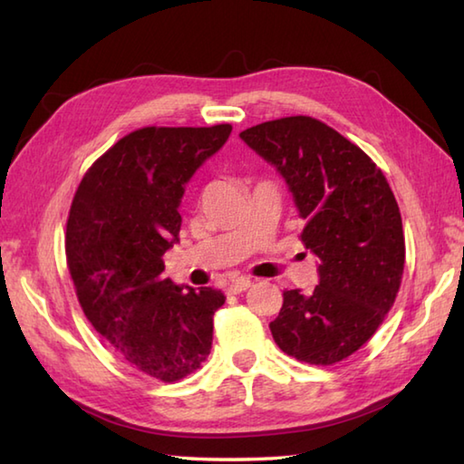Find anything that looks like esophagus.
I'll use <instances>...</instances> for the list:
<instances>
[{"mask_svg":"<svg viewBox=\"0 0 464 464\" xmlns=\"http://www.w3.org/2000/svg\"><path fill=\"white\" fill-rule=\"evenodd\" d=\"M251 285H253V281H251V279H247V277H239V279H235V281H231V283H229V287H227V293L237 295V293L247 291V289L251 287Z\"/></svg>","mask_w":464,"mask_h":464,"instance_id":"obj_1","label":"esophagus"}]
</instances>
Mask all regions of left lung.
Instances as JSON below:
<instances>
[{"mask_svg": "<svg viewBox=\"0 0 464 464\" xmlns=\"http://www.w3.org/2000/svg\"><path fill=\"white\" fill-rule=\"evenodd\" d=\"M287 183L319 259L313 293H283L269 329L279 349L311 364L359 351L395 303L405 269L401 211L382 171L313 117H283L239 133Z\"/></svg>", "mask_w": 464, "mask_h": 464, "instance_id": "8db88e82", "label": "left lung"}]
</instances>
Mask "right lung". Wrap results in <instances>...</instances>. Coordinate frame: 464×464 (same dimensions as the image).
Segmentation results:
<instances>
[{
	"label": "right lung",
	"instance_id": "1",
	"mask_svg": "<svg viewBox=\"0 0 464 464\" xmlns=\"http://www.w3.org/2000/svg\"><path fill=\"white\" fill-rule=\"evenodd\" d=\"M229 123L143 127L117 141L77 187L67 267L85 317L121 357L163 382L209 357L219 289L175 285L163 255L179 241V205L195 171L229 140Z\"/></svg>",
	"mask_w": 464,
	"mask_h": 464
}]
</instances>
